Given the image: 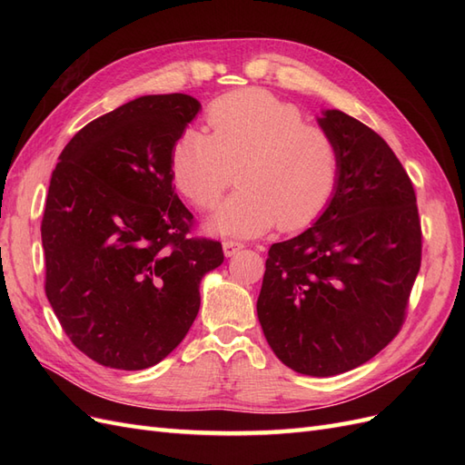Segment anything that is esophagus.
Here are the masks:
<instances>
[{
  "label": "esophagus",
  "instance_id": "obj_1",
  "mask_svg": "<svg viewBox=\"0 0 465 465\" xmlns=\"http://www.w3.org/2000/svg\"><path fill=\"white\" fill-rule=\"evenodd\" d=\"M244 248V244L242 242H236V241H224L223 242V252H224V256H236L238 252H241Z\"/></svg>",
  "mask_w": 465,
  "mask_h": 465
}]
</instances>
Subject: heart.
Here are the masks:
<instances>
[{"label": "heart", "mask_w": 465, "mask_h": 465, "mask_svg": "<svg viewBox=\"0 0 465 465\" xmlns=\"http://www.w3.org/2000/svg\"><path fill=\"white\" fill-rule=\"evenodd\" d=\"M211 134L188 128L171 151L176 188L200 209H213L232 184L238 188L211 219L223 234L256 236L279 223L283 231L311 224L340 178L333 135L304 122L297 104L263 89L219 96L205 114Z\"/></svg>", "instance_id": "heart-1"}]
</instances>
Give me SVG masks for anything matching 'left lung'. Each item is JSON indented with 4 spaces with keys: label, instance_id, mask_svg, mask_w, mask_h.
I'll return each mask as SVG.
<instances>
[{
    "label": "left lung",
    "instance_id": "obj_1",
    "mask_svg": "<svg viewBox=\"0 0 465 465\" xmlns=\"http://www.w3.org/2000/svg\"><path fill=\"white\" fill-rule=\"evenodd\" d=\"M340 178L322 217L267 252L258 318L289 369L333 376L371 361L403 326L423 232L413 182L369 125L328 110Z\"/></svg>",
    "mask_w": 465,
    "mask_h": 465
}]
</instances>
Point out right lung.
I'll list each match as a JSON object with an SVG mask.
<instances>
[{
  "label": "right lung",
  "instance_id": "right-lung-1",
  "mask_svg": "<svg viewBox=\"0 0 465 465\" xmlns=\"http://www.w3.org/2000/svg\"><path fill=\"white\" fill-rule=\"evenodd\" d=\"M200 103L149 94L93 120L55 164L40 234L45 291L72 343L94 362L142 371L184 340L219 241L190 236L171 151Z\"/></svg>",
  "mask_w": 465,
  "mask_h": 465
}]
</instances>
